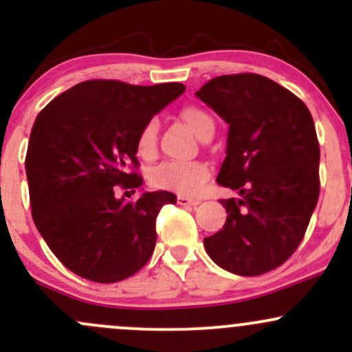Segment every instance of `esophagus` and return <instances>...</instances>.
I'll return each mask as SVG.
<instances>
[{"mask_svg":"<svg viewBox=\"0 0 352 352\" xmlns=\"http://www.w3.org/2000/svg\"><path fill=\"white\" fill-rule=\"evenodd\" d=\"M177 202H179L180 206H197L199 201L194 197H189V196H179L177 197Z\"/></svg>","mask_w":352,"mask_h":352,"instance_id":"34e87169","label":"esophagus"}]
</instances>
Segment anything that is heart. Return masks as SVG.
I'll use <instances>...</instances> for the list:
<instances>
[{
    "label": "heart",
    "mask_w": 352,
    "mask_h": 352,
    "mask_svg": "<svg viewBox=\"0 0 352 352\" xmlns=\"http://www.w3.org/2000/svg\"><path fill=\"white\" fill-rule=\"evenodd\" d=\"M180 117L190 131L201 138L209 129H214V120L197 105H187L180 110ZM156 136H158V124L156 120H148L141 127L136 138V153L144 160L155 158L156 155ZM209 179V168L206 163L190 162H165L158 165L150 173V182L156 189L173 190V192L192 196L197 194Z\"/></svg>",
    "instance_id": "b5f03b06"
}]
</instances>
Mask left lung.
Returning <instances> with one entry per match:
<instances>
[{"instance_id":"obj_1","label":"left lung","mask_w":352,"mask_h":352,"mask_svg":"<svg viewBox=\"0 0 352 352\" xmlns=\"http://www.w3.org/2000/svg\"><path fill=\"white\" fill-rule=\"evenodd\" d=\"M196 95L230 124L216 182L240 194L219 201L228 218L204 248L233 274H264L294 254L317 206L314 117L296 95L255 73L216 76Z\"/></svg>"}]
</instances>
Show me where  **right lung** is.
Listing matches in <instances>:
<instances>
[{"label":"right lung","mask_w":352,"mask_h":352,"mask_svg":"<svg viewBox=\"0 0 352 352\" xmlns=\"http://www.w3.org/2000/svg\"><path fill=\"white\" fill-rule=\"evenodd\" d=\"M184 90L182 83L88 80L58 95L35 119L25 156L32 218L74 274L117 283L150 261L156 216L177 196L156 190L124 201L116 194L143 186L138 134Z\"/></svg>","instance_id":"right-lung-1"}]
</instances>
